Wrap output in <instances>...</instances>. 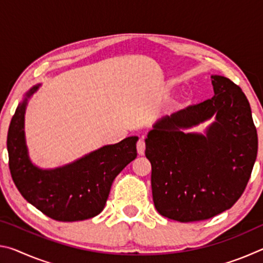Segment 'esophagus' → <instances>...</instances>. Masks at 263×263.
Here are the masks:
<instances>
[{"mask_svg": "<svg viewBox=\"0 0 263 263\" xmlns=\"http://www.w3.org/2000/svg\"><path fill=\"white\" fill-rule=\"evenodd\" d=\"M145 141L140 139L139 141L137 142V151H138V154L139 155H144L145 154Z\"/></svg>", "mask_w": 263, "mask_h": 263, "instance_id": "esophagus-1", "label": "esophagus"}]
</instances>
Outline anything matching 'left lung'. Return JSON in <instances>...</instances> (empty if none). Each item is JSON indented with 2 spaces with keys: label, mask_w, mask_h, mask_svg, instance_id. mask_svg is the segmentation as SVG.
<instances>
[{
  "label": "left lung",
  "mask_w": 263,
  "mask_h": 263,
  "mask_svg": "<svg viewBox=\"0 0 263 263\" xmlns=\"http://www.w3.org/2000/svg\"><path fill=\"white\" fill-rule=\"evenodd\" d=\"M215 95L154 124L145 139L160 215L181 222L229 210L242 195L257 154V133L241 88L211 75ZM212 120L204 134L187 130Z\"/></svg>",
  "instance_id": "obj_1"
}]
</instances>
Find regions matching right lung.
Instances as JSON below:
<instances>
[{
  "instance_id": "add662e5",
  "label": "right lung",
  "mask_w": 263,
  "mask_h": 263,
  "mask_svg": "<svg viewBox=\"0 0 263 263\" xmlns=\"http://www.w3.org/2000/svg\"><path fill=\"white\" fill-rule=\"evenodd\" d=\"M41 86L35 84L25 92L9 126L7 148L11 177L26 201L52 219H89L103 210L116 176L137 158L138 137L105 145L64 166H35L30 159L24 126L26 105Z\"/></svg>"
}]
</instances>
